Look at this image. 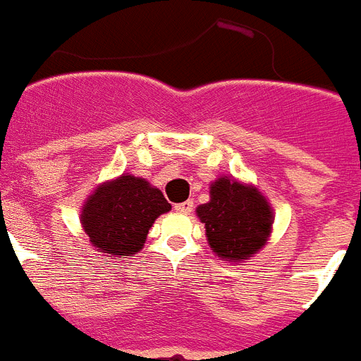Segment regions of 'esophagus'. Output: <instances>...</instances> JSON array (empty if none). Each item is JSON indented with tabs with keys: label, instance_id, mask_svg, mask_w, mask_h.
Instances as JSON below:
<instances>
[{
	"label": "esophagus",
	"instance_id": "34e87169",
	"mask_svg": "<svg viewBox=\"0 0 361 361\" xmlns=\"http://www.w3.org/2000/svg\"><path fill=\"white\" fill-rule=\"evenodd\" d=\"M192 200H187V202H180V204H176L174 209L178 211V213H185V215H189L190 211H192Z\"/></svg>",
	"mask_w": 361,
	"mask_h": 361
}]
</instances>
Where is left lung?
<instances>
[{
	"label": "left lung",
	"instance_id": "1",
	"mask_svg": "<svg viewBox=\"0 0 361 361\" xmlns=\"http://www.w3.org/2000/svg\"><path fill=\"white\" fill-rule=\"evenodd\" d=\"M206 224L211 250L224 262H243L265 245L272 211L254 187L219 178L211 185V200L196 209Z\"/></svg>",
	"mask_w": 361,
	"mask_h": 361
}]
</instances>
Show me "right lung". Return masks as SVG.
<instances>
[{"instance_id": "add662e5", "label": "right lung", "mask_w": 361, "mask_h": 361, "mask_svg": "<svg viewBox=\"0 0 361 361\" xmlns=\"http://www.w3.org/2000/svg\"><path fill=\"white\" fill-rule=\"evenodd\" d=\"M169 209L171 204L159 189L142 178L120 176L94 190L81 221L96 250L122 257L142 248L155 219Z\"/></svg>"}]
</instances>
